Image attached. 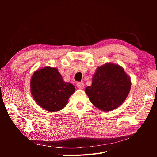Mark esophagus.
<instances>
[{
    "mask_svg": "<svg viewBox=\"0 0 157 157\" xmlns=\"http://www.w3.org/2000/svg\"><path fill=\"white\" fill-rule=\"evenodd\" d=\"M77 86L78 88L79 89H83L84 87V84L83 82H78L77 83Z\"/></svg>",
    "mask_w": 157,
    "mask_h": 157,
    "instance_id": "esophagus-1",
    "label": "esophagus"
}]
</instances>
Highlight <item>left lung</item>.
Wrapping results in <instances>:
<instances>
[{"label":"left lung","mask_w":157,"mask_h":157,"mask_svg":"<svg viewBox=\"0 0 157 157\" xmlns=\"http://www.w3.org/2000/svg\"><path fill=\"white\" fill-rule=\"evenodd\" d=\"M131 88L130 78L120 65L106 63L98 67L92 84L85 92L94 106L103 111L113 110L124 101Z\"/></svg>","instance_id":"obj_1"}]
</instances>
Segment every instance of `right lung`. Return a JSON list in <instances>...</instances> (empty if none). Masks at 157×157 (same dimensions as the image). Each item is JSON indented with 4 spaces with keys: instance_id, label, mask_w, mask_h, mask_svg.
<instances>
[{
    "instance_id": "add662e5",
    "label": "right lung",
    "mask_w": 157,
    "mask_h": 157,
    "mask_svg": "<svg viewBox=\"0 0 157 157\" xmlns=\"http://www.w3.org/2000/svg\"><path fill=\"white\" fill-rule=\"evenodd\" d=\"M75 90L72 84L63 81L56 68L46 67L38 69L31 80L33 98L38 105L50 112L64 108Z\"/></svg>"
}]
</instances>
